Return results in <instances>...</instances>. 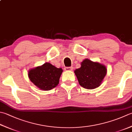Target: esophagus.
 <instances>
[{"label": "esophagus", "mask_w": 132, "mask_h": 132, "mask_svg": "<svg viewBox=\"0 0 132 132\" xmlns=\"http://www.w3.org/2000/svg\"><path fill=\"white\" fill-rule=\"evenodd\" d=\"M73 69V67H66L65 68H64V70H65L66 71H72Z\"/></svg>", "instance_id": "34e87169"}]
</instances>
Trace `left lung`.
<instances>
[{"instance_id":"obj_1","label":"left lung","mask_w":132,"mask_h":132,"mask_svg":"<svg viewBox=\"0 0 132 132\" xmlns=\"http://www.w3.org/2000/svg\"><path fill=\"white\" fill-rule=\"evenodd\" d=\"M74 71L79 85L85 89H94L100 86L107 73L105 65L85 59Z\"/></svg>"}]
</instances>
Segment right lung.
<instances>
[{"label":"right lung","instance_id":"1","mask_svg":"<svg viewBox=\"0 0 132 132\" xmlns=\"http://www.w3.org/2000/svg\"><path fill=\"white\" fill-rule=\"evenodd\" d=\"M62 72L61 68H57L46 62L42 66L31 69L28 76L30 81L38 88L50 90L57 86Z\"/></svg>","mask_w":132,"mask_h":132}]
</instances>
